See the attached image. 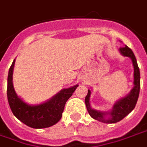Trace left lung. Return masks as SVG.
<instances>
[{"label":"left lung","mask_w":147,"mask_h":147,"mask_svg":"<svg viewBox=\"0 0 147 147\" xmlns=\"http://www.w3.org/2000/svg\"><path fill=\"white\" fill-rule=\"evenodd\" d=\"M120 52L121 54L124 57H128L131 59L134 66V85L131 91L128 95L122 98L119 102H117L113 106V110L109 113H102L100 111L93 109L90 105V90H88L87 95L85 98V103H86V109L89 113L90 116L95 119V120L106 123H117L120 120H123L127 115L131 112L136 107V103L139 98V90H140V72L139 68L136 61V58L133 53L132 50L127 47V45L123 47H120ZM106 114L111 115V118L105 119V116Z\"/></svg>","instance_id":"obj_1"}]
</instances>
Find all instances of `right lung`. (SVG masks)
I'll return each mask as SVG.
<instances>
[{"instance_id": "right-lung-1", "label": "right lung", "mask_w": 147, "mask_h": 147, "mask_svg": "<svg viewBox=\"0 0 147 147\" xmlns=\"http://www.w3.org/2000/svg\"><path fill=\"white\" fill-rule=\"evenodd\" d=\"M15 60L9 68L7 96L12 113L21 122L32 128H45L54 125L61 120L64 106L78 85L62 90L48 102L38 105H30L23 102L15 92L12 84V72Z\"/></svg>"}]
</instances>
